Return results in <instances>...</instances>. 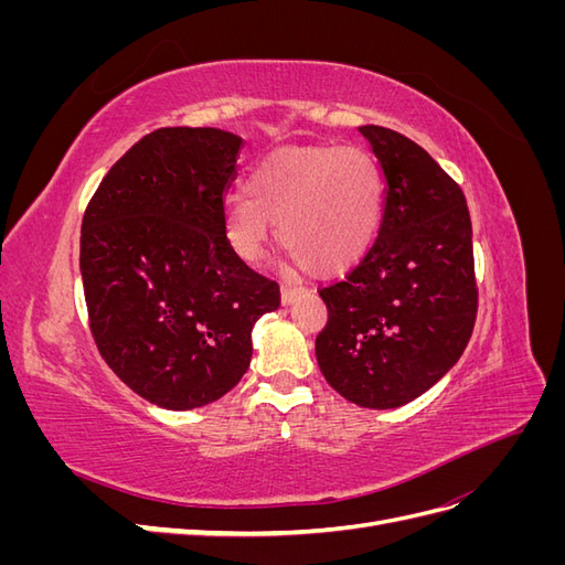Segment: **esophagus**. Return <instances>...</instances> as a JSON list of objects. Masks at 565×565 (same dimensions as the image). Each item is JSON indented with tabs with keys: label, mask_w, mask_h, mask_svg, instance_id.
I'll use <instances>...</instances> for the list:
<instances>
[{
	"label": "esophagus",
	"mask_w": 565,
	"mask_h": 565,
	"mask_svg": "<svg viewBox=\"0 0 565 565\" xmlns=\"http://www.w3.org/2000/svg\"><path fill=\"white\" fill-rule=\"evenodd\" d=\"M297 292L299 289L297 287H292V285H282L280 287V301L287 306V303H292L295 301V297H297Z\"/></svg>",
	"instance_id": "esophagus-1"
}]
</instances>
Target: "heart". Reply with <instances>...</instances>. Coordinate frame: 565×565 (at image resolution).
Returning <instances> with one entry per match:
<instances>
[{
	"mask_svg": "<svg viewBox=\"0 0 565 565\" xmlns=\"http://www.w3.org/2000/svg\"><path fill=\"white\" fill-rule=\"evenodd\" d=\"M247 191L224 210V243L243 264L262 262L276 224L292 264L332 276L363 259L382 224V169L358 146L273 152L252 169Z\"/></svg>",
	"mask_w": 565,
	"mask_h": 565,
	"instance_id": "b5f03b06",
	"label": "heart"
}]
</instances>
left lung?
<instances>
[{"label": "left lung", "mask_w": 565, "mask_h": 565, "mask_svg": "<svg viewBox=\"0 0 565 565\" xmlns=\"http://www.w3.org/2000/svg\"><path fill=\"white\" fill-rule=\"evenodd\" d=\"M384 177L377 241L349 276L320 289L328 324L316 358L347 401L401 407L429 391L465 353L478 287L461 188L407 136L365 125Z\"/></svg>", "instance_id": "1"}]
</instances>
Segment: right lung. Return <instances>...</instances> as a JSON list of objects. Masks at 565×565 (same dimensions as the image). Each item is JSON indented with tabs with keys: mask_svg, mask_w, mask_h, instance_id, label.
<instances>
[{
	"mask_svg": "<svg viewBox=\"0 0 565 565\" xmlns=\"http://www.w3.org/2000/svg\"><path fill=\"white\" fill-rule=\"evenodd\" d=\"M243 139L212 127L143 136L96 188L79 270L98 353L164 409L218 401L252 361V328L280 287L224 243V198Z\"/></svg>",
	"mask_w": 565,
	"mask_h": 565,
	"instance_id": "1",
	"label": "right lung"
}]
</instances>
